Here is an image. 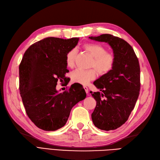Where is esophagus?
I'll list each match as a JSON object with an SVG mask.
<instances>
[{
	"instance_id": "1",
	"label": "esophagus",
	"mask_w": 160,
	"mask_h": 160,
	"mask_svg": "<svg viewBox=\"0 0 160 160\" xmlns=\"http://www.w3.org/2000/svg\"><path fill=\"white\" fill-rule=\"evenodd\" d=\"M83 88L85 90V91H86V92H87V95H88V87H86V86H84Z\"/></svg>"
}]
</instances>
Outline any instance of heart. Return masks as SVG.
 Returning a JSON list of instances; mask_svg holds the SVG:
<instances>
[{
  "label": "heart",
  "instance_id": "b5f03b06",
  "mask_svg": "<svg viewBox=\"0 0 160 160\" xmlns=\"http://www.w3.org/2000/svg\"><path fill=\"white\" fill-rule=\"evenodd\" d=\"M82 48L92 57L90 67L95 69L100 76H103L112 70L115 63V56L112 52L107 51L106 48L102 45L97 43L88 42L83 44ZM77 56L76 48L69 50L67 55L65 61L67 66L69 68H73ZM95 69H91L88 70L76 69L71 74V79L73 82L80 84H88L96 77Z\"/></svg>",
  "mask_w": 160,
  "mask_h": 160
}]
</instances>
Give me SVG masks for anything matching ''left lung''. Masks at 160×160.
Segmentation results:
<instances>
[{
    "instance_id": "left-lung-1",
    "label": "left lung",
    "mask_w": 160,
    "mask_h": 160,
    "mask_svg": "<svg viewBox=\"0 0 160 160\" xmlns=\"http://www.w3.org/2000/svg\"><path fill=\"white\" fill-rule=\"evenodd\" d=\"M89 38L108 43L115 56L112 70L94 82L100 92H91L97 101L91 115L94 125L103 130H115L128 120L138 99L140 65L132 47L124 40L108 34Z\"/></svg>"
}]
</instances>
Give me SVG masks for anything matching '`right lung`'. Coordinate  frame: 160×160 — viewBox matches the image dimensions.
<instances>
[{"instance_id":"obj_1","label":"right lung","mask_w":160,"mask_h":160,"mask_svg":"<svg viewBox=\"0 0 160 160\" xmlns=\"http://www.w3.org/2000/svg\"><path fill=\"white\" fill-rule=\"evenodd\" d=\"M79 38L48 37L38 41L25 52L19 67V92L28 116L38 128L54 131L63 127L71 109L87 97L81 86H71L59 92L57 82H65L66 55Z\"/></svg>"}]
</instances>
